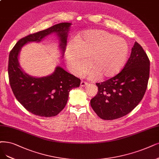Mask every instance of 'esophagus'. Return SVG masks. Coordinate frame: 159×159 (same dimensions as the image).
I'll return each mask as SVG.
<instances>
[{
	"label": "esophagus",
	"instance_id": "34e87169",
	"mask_svg": "<svg viewBox=\"0 0 159 159\" xmlns=\"http://www.w3.org/2000/svg\"><path fill=\"white\" fill-rule=\"evenodd\" d=\"M88 84V83L86 81H84V80H82L81 83H80V86L82 87H84L85 86H86Z\"/></svg>",
	"mask_w": 159,
	"mask_h": 159
}]
</instances>
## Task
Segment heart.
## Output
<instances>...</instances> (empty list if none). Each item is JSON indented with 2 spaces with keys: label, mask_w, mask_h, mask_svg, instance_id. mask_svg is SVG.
Listing matches in <instances>:
<instances>
[{
  "label": "heart",
  "mask_w": 159,
  "mask_h": 159,
  "mask_svg": "<svg viewBox=\"0 0 159 159\" xmlns=\"http://www.w3.org/2000/svg\"><path fill=\"white\" fill-rule=\"evenodd\" d=\"M128 45L121 37L103 30H88L78 34L69 44L66 60L76 76L84 74L89 67L91 78H111L118 74L126 62ZM90 60V64L89 60Z\"/></svg>",
  "instance_id": "obj_1"
}]
</instances>
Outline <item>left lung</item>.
Returning a JSON list of instances; mask_svg holds the SVG:
<instances>
[{
  "label": "left lung",
  "mask_w": 159,
  "mask_h": 159,
  "mask_svg": "<svg viewBox=\"0 0 159 159\" xmlns=\"http://www.w3.org/2000/svg\"><path fill=\"white\" fill-rule=\"evenodd\" d=\"M149 70V59L136 42L121 71L107 80L96 83L98 92L90 105L99 118L114 120L131 112L143 98Z\"/></svg>",
  "instance_id": "8db88e82"
}]
</instances>
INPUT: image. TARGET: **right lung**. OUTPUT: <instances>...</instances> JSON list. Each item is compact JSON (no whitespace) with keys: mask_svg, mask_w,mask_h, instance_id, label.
Returning a JSON list of instances; mask_svg holds the SVG:
<instances>
[{"mask_svg":"<svg viewBox=\"0 0 159 159\" xmlns=\"http://www.w3.org/2000/svg\"><path fill=\"white\" fill-rule=\"evenodd\" d=\"M70 23H60L45 30L21 39L11 49L8 59L10 85L16 98L29 112L40 116L51 117L66 107L70 90L79 87L80 79L57 67L52 75L35 78L26 74L20 67L18 55L21 47L29 42H39L47 35L56 33L60 40L63 52L67 45Z\"/></svg>","mask_w":159,"mask_h":159,"instance_id":"right-lung-1","label":"right lung"}]
</instances>
